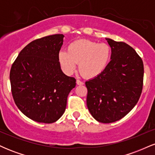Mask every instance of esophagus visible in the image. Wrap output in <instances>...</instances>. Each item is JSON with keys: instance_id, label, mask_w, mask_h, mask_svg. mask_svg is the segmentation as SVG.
I'll return each instance as SVG.
<instances>
[{"instance_id": "obj_1", "label": "esophagus", "mask_w": 155, "mask_h": 155, "mask_svg": "<svg viewBox=\"0 0 155 155\" xmlns=\"http://www.w3.org/2000/svg\"><path fill=\"white\" fill-rule=\"evenodd\" d=\"M76 84H77L78 85H82V84H84V82L83 81H80L79 79H77L76 80Z\"/></svg>"}]
</instances>
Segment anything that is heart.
Here are the masks:
<instances>
[{
  "label": "heart",
  "mask_w": 155,
  "mask_h": 155,
  "mask_svg": "<svg viewBox=\"0 0 155 155\" xmlns=\"http://www.w3.org/2000/svg\"><path fill=\"white\" fill-rule=\"evenodd\" d=\"M111 58V49L108 44L90 40H78L68 47L67 51H60L58 60L67 74L74 71L76 64L85 77L93 78L106 70Z\"/></svg>",
  "instance_id": "obj_1"
}]
</instances>
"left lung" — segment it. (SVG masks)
<instances>
[{"label":"left lung","instance_id":"left-lung-1","mask_svg":"<svg viewBox=\"0 0 155 155\" xmlns=\"http://www.w3.org/2000/svg\"><path fill=\"white\" fill-rule=\"evenodd\" d=\"M111 58L104 72L85 82L87 106L102 123L121 120L136 106L143 89V63L135 49L124 42L106 38Z\"/></svg>","mask_w":155,"mask_h":155}]
</instances>
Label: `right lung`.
<instances>
[{
	"instance_id": "1",
	"label": "right lung",
	"mask_w": 155,
	"mask_h": 155,
	"mask_svg": "<svg viewBox=\"0 0 155 155\" xmlns=\"http://www.w3.org/2000/svg\"><path fill=\"white\" fill-rule=\"evenodd\" d=\"M63 34L38 38L19 52L10 71L12 93L16 105L28 118L53 123L65 112L76 79L64 74L58 54Z\"/></svg>"
}]
</instances>
